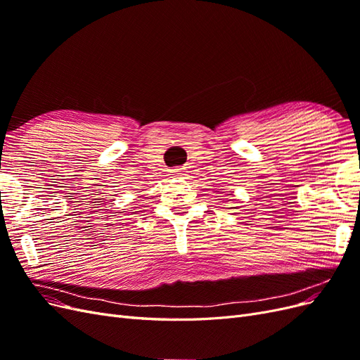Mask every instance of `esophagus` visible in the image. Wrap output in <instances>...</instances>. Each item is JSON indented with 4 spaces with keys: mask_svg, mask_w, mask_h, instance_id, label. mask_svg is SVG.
Returning <instances> with one entry per match:
<instances>
[{
    "mask_svg": "<svg viewBox=\"0 0 360 360\" xmlns=\"http://www.w3.org/2000/svg\"><path fill=\"white\" fill-rule=\"evenodd\" d=\"M183 168H174V169H169L168 171V176L169 177H181L183 176Z\"/></svg>",
    "mask_w": 360,
    "mask_h": 360,
    "instance_id": "1",
    "label": "esophagus"
}]
</instances>
